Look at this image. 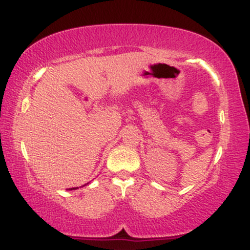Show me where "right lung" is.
Listing matches in <instances>:
<instances>
[{
	"label": "right lung",
	"instance_id": "obj_1",
	"mask_svg": "<svg viewBox=\"0 0 250 250\" xmlns=\"http://www.w3.org/2000/svg\"><path fill=\"white\" fill-rule=\"evenodd\" d=\"M73 189H77V188H71V190H73Z\"/></svg>",
	"mask_w": 250,
	"mask_h": 250
}]
</instances>
